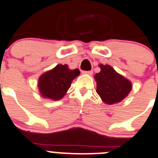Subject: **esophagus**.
Segmentation results:
<instances>
[{
	"label": "esophagus",
	"instance_id": "obj_1",
	"mask_svg": "<svg viewBox=\"0 0 158 158\" xmlns=\"http://www.w3.org/2000/svg\"><path fill=\"white\" fill-rule=\"evenodd\" d=\"M83 74H86V75H92L93 74V71H83Z\"/></svg>",
	"mask_w": 158,
	"mask_h": 158
}]
</instances>
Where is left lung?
<instances>
[{
  "label": "left lung",
  "mask_w": 158,
  "mask_h": 158,
  "mask_svg": "<svg viewBox=\"0 0 158 158\" xmlns=\"http://www.w3.org/2000/svg\"><path fill=\"white\" fill-rule=\"evenodd\" d=\"M99 67L101 71L95 75L98 95L105 104L110 105L123 100L132 90L131 82L109 65L99 64Z\"/></svg>",
  "instance_id": "obj_1"
}]
</instances>
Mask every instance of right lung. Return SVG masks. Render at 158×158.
Instances as JSON below:
<instances>
[{"label": "right lung", "instance_id": "right-lung-1", "mask_svg": "<svg viewBox=\"0 0 158 158\" xmlns=\"http://www.w3.org/2000/svg\"><path fill=\"white\" fill-rule=\"evenodd\" d=\"M79 69L70 70L67 65H57L42 74L38 79V89L42 97L59 100L66 95L71 81L79 75Z\"/></svg>", "mask_w": 158, "mask_h": 158}]
</instances>
